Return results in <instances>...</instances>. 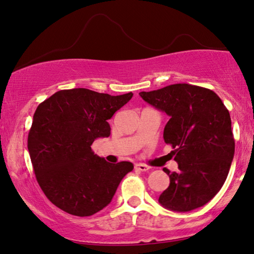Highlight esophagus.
I'll return each mask as SVG.
<instances>
[{
	"mask_svg": "<svg viewBox=\"0 0 254 254\" xmlns=\"http://www.w3.org/2000/svg\"><path fill=\"white\" fill-rule=\"evenodd\" d=\"M134 169L137 171H147V170H149V167L146 166V164H144V163H137L134 166Z\"/></svg>",
	"mask_w": 254,
	"mask_h": 254,
	"instance_id": "1",
	"label": "esophagus"
}]
</instances>
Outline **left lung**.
I'll return each instance as SVG.
<instances>
[{
  "label": "left lung",
  "mask_w": 254,
  "mask_h": 254,
  "mask_svg": "<svg viewBox=\"0 0 254 254\" xmlns=\"http://www.w3.org/2000/svg\"><path fill=\"white\" fill-rule=\"evenodd\" d=\"M139 95L170 117L163 139L175 148L171 153L180 171L163 168L170 184L159 202L175 212L203 206L221 190L234 159L229 112L215 92L190 84L169 85Z\"/></svg>",
  "instance_id": "left-lung-1"
}]
</instances>
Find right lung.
Instances as JSON below:
<instances>
[{
    "mask_svg": "<svg viewBox=\"0 0 254 254\" xmlns=\"http://www.w3.org/2000/svg\"><path fill=\"white\" fill-rule=\"evenodd\" d=\"M132 95L72 88L56 92L38 106L27 148L41 190L60 209L76 216L98 213L133 169L127 161L107 162L91 148L95 139L109 137L108 120Z\"/></svg>",
    "mask_w": 254,
    "mask_h": 254,
    "instance_id": "add662e5",
    "label": "right lung"
}]
</instances>
